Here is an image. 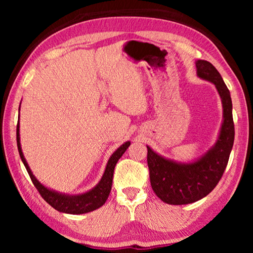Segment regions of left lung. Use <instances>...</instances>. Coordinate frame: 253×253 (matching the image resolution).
<instances>
[{
  "label": "left lung",
  "mask_w": 253,
  "mask_h": 253,
  "mask_svg": "<svg viewBox=\"0 0 253 253\" xmlns=\"http://www.w3.org/2000/svg\"><path fill=\"white\" fill-rule=\"evenodd\" d=\"M195 65L200 78L211 81L219 91L223 105V123L214 147L199 161L190 164L166 160L147 146V164L153 191L163 202L172 205L196 202L213 191L228 165L234 142L232 100L228 87L211 62L198 60Z\"/></svg>",
  "instance_id": "1"
}]
</instances>
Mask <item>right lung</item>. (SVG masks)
<instances>
[{
    "label": "right lung",
    "mask_w": 253,
    "mask_h": 253,
    "mask_svg": "<svg viewBox=\"0 0 253 253\" xmlns=\"http://www.w3.org/2000/svg\"><path fill=\"white\" fill-rule=\"evenodd\" d=\"M19 132H20V126L18 123V126H16V143H18L19 154H20L21 160H22L23 164L25 166V169L28 170L33 185L37 187L38 192H39L40 195L43 198V200L46 203H49L51 207L59 212L69 213V214L88 213V212L93 211V210H97L98 208H100L105 204L106 200L108 199L109 196L111 185H113L115 166H116L119 158L123 156V154L125 153L126 149L129 147L130 145L129 142H126L125 144H123L122 146L113 154V155L110 156L108 163H107L105 173L102 175L100 182L98 183L92 190L87 192V193H84L80 195L69 196V195L60 194V193H57V192L49 190V188H46L45 186L42 185V184L38 181L36 177H34V175L32 174L31 169H30L28 163L23 156L22 149H21Z\"/></svg>",
    "instance_id": "add662e5"
}]
</instances>
